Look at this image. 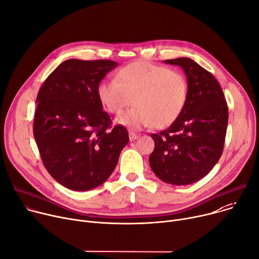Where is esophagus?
Returning a JSON list of instances; mask_svg holds the SVG:
<instances>
[{"label": "esophagus", "instance_id": "34e87169", "mask_svg": "<svg viewBox=\"0 0 259 259\" xmlns=\"http://www.w3.org/2000/svg\"><path fill=\"white\" fill-rule=\"evenodd\" d=\"M128 137H130V140H131V141H135L136 139H138L139 136H138L137 134L133 133V132H130V133H128Z\"/></svg>", "mask_w": 259, "mask_h": 259}]
</instances>
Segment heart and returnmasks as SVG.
Here are the masks:
<instances>
[{
	"instance_id": "heart-1",
	"label": "heart",
	"mask_w": 259,
	"mask_h": 259,
	"mask_svg": "<svg viewBox=\"0 0 259 259\" xmlns=\"http://www.w3.org/2000/svg\"><path fill=\"white\" fill-rule=\"evenodd\" d=\"M97 97L104 109L119 115L118 125L131 130L171 125L182 114L188 98V83L181 72L146 61L131 63L119 69L115 79L97 87Z\"/></svg>"
}]
</instances>
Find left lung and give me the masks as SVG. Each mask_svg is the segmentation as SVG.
I'll list each match as a JSON object with an SVG mask.
<instances>
[{"instance_id": "left-lung-1", "label": "left lung", "mask_w": 259, "mask_h": 259, "mask_svg": "<svg viewBox=\"0 0 259 259\" xmlns=\"http://www.w3.org/2000/svg\"><path fill=\"white\" fill-rule=\"evenodd\" d=\"M181 66L188 79L186 106L160 134H151L154 150L149 165L161 181L186 186L200 181L221 157L228 123V107L215 77L190 58L165 60Z\"/></svg>"}]
</instances>
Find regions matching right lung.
I'll return each instance as SVG.
<instances>
[{"label":"right lung","mask_w":259,"mask_h":259,"mask_svg":"<svg viewBox=\"0 0 259 259\" xmlns=\"http://www.w3.org/2000/svg\"><path fill=\"white\" fill-rule=\"evenodd\" d=\"M116 66L112 60L69 59L37 94L33 134L39 153L54 180L69 190L104 184L130 141L124 126H112L97 97L99 83Z\"/></svg>","instance_id":"add662e5"}]
</instances>
